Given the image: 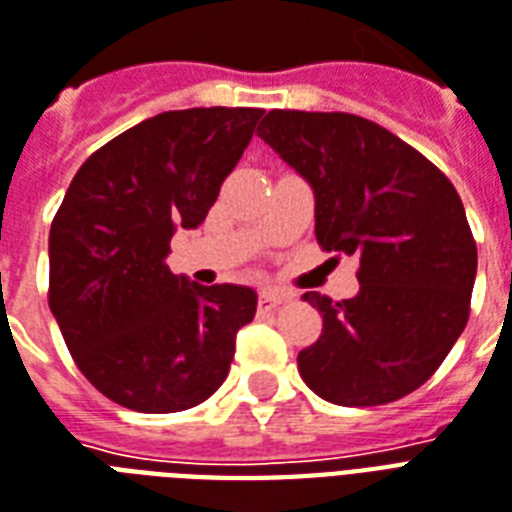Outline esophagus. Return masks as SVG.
I'll return each instance as SVG.
<instances>
[{"label":"esophagus","mask_w":512,"mask_h":512,"mask_svg":"<svg viewBox=\"0 0 512 512\" xmlns=\"http://www.w3.org/2000/svg\"><path fill=\"white\" fill-rule=\"evenodd\" d=\"M287 295H279V292H271V290H265L260 292V298H257V308L260 311H273V308H279L282 303H287Z\"/></svg>","instance_id":"obj_1"}]
</instances>
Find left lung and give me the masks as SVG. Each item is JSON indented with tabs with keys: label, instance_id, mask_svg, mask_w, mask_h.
<instances>
[{
	"label": "left lung",
	"instance_id": "left-lung-1",
	"mask_svg": "<svg viewBox=\"0 0 512 512\" xmlns=\"http://www.w3.org/2000/svg\"><path fill=\"white\" fill-rule=\"evenodd\" d=\"M257 134L317 198L319 247L360 257V292L303 298L322 335L298 354L300 378L346 408L419 389L470 319L478 249L451 179L419 150L349 112L271 109Z\"/></svg>",
	"mask_w": 512,
	"mask_h": 512
}]
</instances>
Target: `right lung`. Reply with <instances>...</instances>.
<instances>
[{"instance_id": "obj_1", "label": "right lung", "mask_w": 512, "mask_h": 512, "mask_svg": "<svg viewBox=\"0 0 512 512\" xmlns=\"http://www.w3.org/2000/svg\"><path fill=\"white\" fill-rule=\"evenodd\" d=\"M263 109H174L128 128L74 174L50 225L48 303L77 368L112 403L174 413L225 381L257 295L187 282L166 257L198 228Z\"/></svg>"}]
</instances>
